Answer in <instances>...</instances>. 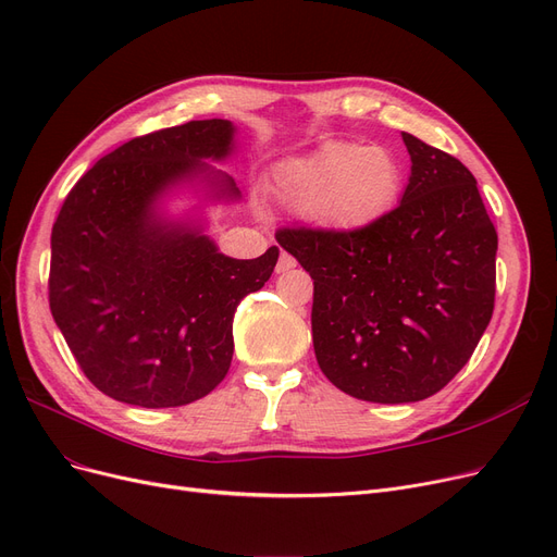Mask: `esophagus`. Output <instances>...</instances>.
<instances>
[{
	"label": "esophagus",
	"instance_id": "34e87169",
	"mask_svg": "<svg viewBox=\"0 0 557 557\" xmlns=\"http://www.w3.org/2000/svg\"><path fill=\"white\" fill-rule=\"evenodd\" d=\"M293 267H297V260H295L293 256L281 253V258H278V262H276V272H278V274H283V272H290Z\"/></svg>",
	"mask_w": 557,
	"mask_h": 557
}]
</instances>
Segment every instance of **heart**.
Returning <instances> with one entry per match:
<instances>
[{
    "label": "heart",
    "mask_w": 557,
    "mask_h": 557,
    "mask_svg": "<svg viewBox=\"0 0 557 557\" xmlns=\"http://www.w3.org/2000/svg\"><path fill=\"white\" fill-rule=\"evenodd\" d=\"M403 183V164L391 150L345 141L285 160L270 175V189L285 210L343 235L363 233L386 216Z\"/></svg>",
    "instance_id": "obj_1"
}]
</instances>
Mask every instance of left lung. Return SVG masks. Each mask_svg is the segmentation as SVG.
<instances>
[{
  "label": "left lung",
  "mask_w": 557,
  "mask_h": 557,
  "mask_svg": "<svg viewBox=\"0 0 557 557\" xmlns=\"http://www.w3.org/2000/svg\"><path fill=\"white\" fill-rule=\"evenodd\" d=\"M403 201L363 233L281 228L313 278V347L326 380L380 405L418 403L469 363L494 313L498 235L473 173L403 132Z\"/></svg>",
  "instance_id": "1"
}]
</instances>
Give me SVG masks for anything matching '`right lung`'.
<instances>
[{
    "instance_id": "1",
    "label": "right lung",
    "mask_w": 557,
    "mask_h": 557,
    "mask_svg": "<svg viewBox=\"0 0 557 557\" xmlns=\"http://www.w3.org/2000/svg\"><path fill=\"white\" fill-rule=\"evenodd\" d=\"M231 121H189L137 137L88 169L52 228L50 310L98 391L164 409L206 397L233 361L237 304L270 281L278 247L260 258L219 253L198 221H175L160 201L201 181L237 201L231 175L203 160L233 152Z\"/></svg>"
}]
</instances>
